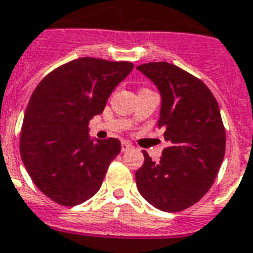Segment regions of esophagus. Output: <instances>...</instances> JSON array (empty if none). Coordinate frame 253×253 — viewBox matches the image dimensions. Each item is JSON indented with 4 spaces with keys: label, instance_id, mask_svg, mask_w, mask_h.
<instances>
[{
    "label": "esophagus",
    "instance_id": "obj_1",
    "mask_svg": "<svg viewBox=\"0 0 253 253\" xmlns=\"http://www.w3.org/2000/svg\"><path fill=\"white\" fill-rule=\"evenodd\" d=\"M128 148H131V144L128 142H122V151H127Z\"/></svg>",
    "mask_w": 253,
    "mask_h": 253
}]
</instances>
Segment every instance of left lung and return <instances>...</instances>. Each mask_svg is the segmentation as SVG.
Wrapping results in <instances>:
<instances>
[{
	"label": "left lung",
	"mask_w": 253,
	"mask_h": 253,
	"mask_svg": "<svg viewBox=\"0 0 253 253\" xmlns=\"http://www.w3.org/2000/svg\"><path fill=\"white\" fill-rule=\"evenodd\" d=\"M162 96L158 127L169 142L161 161L144 163L135 180L140 195L158 210L179 212L198 203L216 178L225 154V128L215 96L190 73L169 62L136 67Z\"/></svg>",
	"instance_id": "obj_1"
}]
</instances>
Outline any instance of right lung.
I'll list each match as a JSON object with an SVG mask.
<instances>
[{
  "label": "right lung",
  "instance_id": "1",
  "mask_svg": "<svg viewBox=\"0 0 253 253\" xmlns=\"http://www.w3.org/2000/svg\"><path fill=\"white\" fill-rule=\"evenodd\" d=\"M132 67L125 61L78 58L49 73L30 96L21 158L34 184L55 203L78 206L101 188L121 142L91 139L88 122L103 113L110 94Z\"/></svg>",
  "mask_w": 253,
  "mask_h": 253
}]
</instances>
